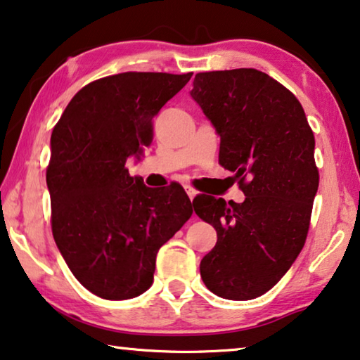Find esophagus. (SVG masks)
Wrapping results in <instances>:
<instances>
[{"instance_id":"esophagus-1","label":"esophagus","mask_w":360,"mask_h":360,"mask_svg":"<svg viewBox=\"0 0 360 360\" xmlns=\"http://www.w3.org/2000/svg\"><path fill=\"white\" fill-rule=\"evenodd\" d=\"M185 191H186V195H188V198L191 199H195L196 198V195H198V191L195 190V188H191V186H185Z\"/></svg>"}]
</instances>
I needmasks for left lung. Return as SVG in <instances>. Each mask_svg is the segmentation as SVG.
Segmentation results:
<instances>
[{
    "instance_id": "obj_1",
    "label": "left lung",
    "mask_w": 360,
    "mask_h": 360,
    "mask_svg": "<svg viewBox=\"0 0 360 360\" xmlns=\"http://www.w3.org/2000/svg\"><path fill=\"white\" fill-rule=\"evenodd\" d=\"M190 95L220 136V165L246 196L193 201L217 231L201 278L225 300H254L278 283L306 243L319 188L314 134L296 96L261 70L201 72Z\"/></svg>"
}]
</instances>
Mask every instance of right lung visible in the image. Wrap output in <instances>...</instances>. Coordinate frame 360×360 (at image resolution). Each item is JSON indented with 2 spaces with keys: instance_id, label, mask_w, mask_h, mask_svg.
<instances>
[{
  "instance_id": "right-lung-1",
  "label": "right lung",
  "mask_w": 360,
  "mask_h": 360,
  "mask_svg": "<svg viewBox=\"0 0 360 360\" xmlns=\"http://www.w3.org/2000/svg\"><path fill=\"white\" fill-rule=\"evenodd\" d=\"M191 75L104 77L70 99L53 129L46 185L54 241L75 278L103 300L145 292L159 248L193 214L180 185L156 191L125 167L141 158L153 117Z\"/></svg>"
}]
</instances>
